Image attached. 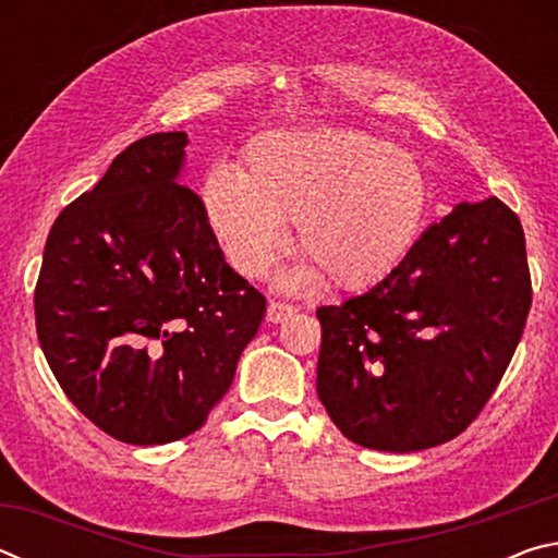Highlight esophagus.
<instances>
[{
  "label": "esophagus",
  "mask_w": 558,
  "mask_h": 558,
  "mask_svg": "<svg viewBox=\"0 0 558 558\" xmlns=\"http://www.w3.org/2000/svg\"><path fill=\"white\" fill-rule=\"evenodd\" d=\"M295 313H298L295 305H288V302H278V300H270V305H268V323L278 325V323H282V319L290 317V315H295Z\"/></svg>",
  "instance_id": "1"
}]
</instances>
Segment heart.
Returning <instances> with one entry per match:
<instances>
[{
    "instance_id": "obj_1",
    "label": "heart",
    "mask_w": 558,
    "mask_h": 558,
    "mask_svg": "<svg viewBox=\"0 0 558 558\" xmlns=\"http://www.w3.org/2000/svg\"><path fill=\"white\" fill-rule=\"evenodd\" d=\"M243 172L214 167L202 199L231 266L260 278L295 221L307 258L288 282L315 280L356 290L399 266L418 239L426 179L415 159L362 130L268 132L245 149Z\"/></svg>"
}]
</instances>
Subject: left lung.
<instances>
[{"label": "left lung", "mask_w": 558, "mask_h": 558, "mask_svg": "<svg viewBox=\"0 0 558 558\" xmlns=\"http://www.w3.org/2000/svg\"><path fill=\"white\" fill-rule=\"evenodd\" d=\"M524 231L497 196L458 204L364 295L317 307V396L356 446L411 452L460 436L522 339Z\"/></svg>", "instance_id": "1"}]
</instances>
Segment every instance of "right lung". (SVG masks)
Here are the masks:
<instances>
[{
    "label": "right lung",
    "instance_id": "1",
    "mask_svg": "<svg viewBox=\"0 0 558 558\" xmlns=\"http://www.w3.org/2000/svg\"><path fill=\"white\" fill-rule=\"evenodd\" d=\"M186 143L155 132L122 149L53 221L34 292L63 393L132 446L199 430L266 315L223 260L204 202L179 184Z\"/></svg>",
    "mask_w": 558,
    "mask_h": 558
}]
</instances>
